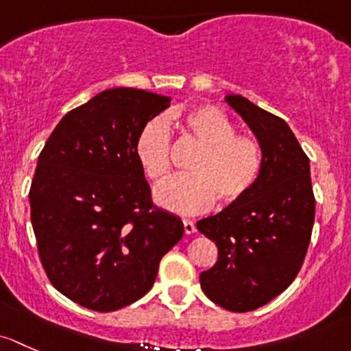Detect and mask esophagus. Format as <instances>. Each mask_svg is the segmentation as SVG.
Listing matches in <instances>:
<instances>
[{
	"label": "esophagus",
	"instance_id": "esophagus-1",
	"mask_svg": "<svg viewBox=\"0 0 351 351\" xmlns=\"http://www.w3.org/2000/svg\"><path fill=\"white\" fill-rule=\"evenodd\" d=\"M182 225H184V231H186V234L196 233V225H194V223L191 221V219H184Z\"/></svg>",
	"mask_w": 351,
	"mask_h": 351
}]
</instances>
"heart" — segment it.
Wrapping results in <instances>:
<instances>
[{
  "mask_svg": "<svg viewBox=\"0 0 351 351\" xmlns=\"http://www.w3.org/2000/svg\"><path fill=\"white\" fill-rule=\"evenodd\" d=\"M187 135L199 143L189 172L179 174L155 189L158 206L177 215L204 211L218 197L223 204L247 196L263 167L260 143L237 133V126L216 106H199L180 118ZM135 155L152 182L158 184L171 172V132L164 118H154L142 126L135 140Z\"/></svg>",
  "mask_w": 351,
  "mask_h": 351,
  "instance_id": "heart-1",
  "label": "heart"
}]
</instances>
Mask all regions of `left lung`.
Segmentation results:
<instances>
[{"label": "left lung", "mask_w": 351, "mask_h": 351, "mask_svg": "<svg viewBox=\"0 0 351 351\" xmlns=\"http://www.w3.org/2000/svg\"><path fill=\"white\" fill-rule=\"evenodd\" d=\"M225 101L258 140L263 167L247 196L196 223L218 247V260L199 280L215 304L247 313L295 279L309 247L316 201L309 158L287 123L240 95Z\"/></svg>", "instance_id": "left-lung-1"}]
</instances>
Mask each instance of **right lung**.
<instances>
[{
	"instance_id": "right-lung-1",
	"label": "right lung",
	"mask_w": 351,
	"mask_h": 351,
	"mask_svg": "<svg viewBox=\"0 0 351 351\" xmlns=\"http://www.w3.org/2000/svg\"><path fill=\"white\" fill-rule=\"evenodd\" d=\"M171 97L106 89L59 121L30 187L32 226L53 287L110 313L150 291L160 258L182 238L179 216L152 202L135 155L142 126Z\"/></svg>"
}]
</instances>
